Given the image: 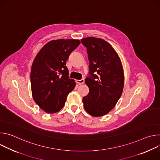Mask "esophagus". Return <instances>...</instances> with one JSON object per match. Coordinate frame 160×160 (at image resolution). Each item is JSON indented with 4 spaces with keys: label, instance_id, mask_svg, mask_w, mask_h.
I'll list each match as a JSON object with an SVG mask.
<instances>
[{
    "label": "esophagus",
    "instance_id": "obj_1",
    "mask_svg": "<svg viewBox=\"0 0 160 160\" xmlns=\"http://www.w3.org/2000/svg\"><path fill=\"white\" fill-rule=\"evenodd\" d=\"M84 82H85V80H84L83 78H82V79H81V80H77V83L78 84H79V85L83 84V83H84Z\"/></svg>",
    "mask_w": 160,
    "mask_h": 160
}]
</instances>
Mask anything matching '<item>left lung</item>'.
<instances>
[{
  "mask_svg": "<svg viewBox=\"0 0 160 160\" xmlns=\"http://www.w3.org/2000/svg\"><path fill=\"white\" fill-rule=\"evenodd\" d=\"M81 42L87 48L90 63L89 75L85 80L89 92L83 98V107L90 115L101 117L115 106L122 96V64L117 52L104 40L87 37Z\"/></svg>",
  "mask_w": 160,
  "mask_h": 160,
  "instance_id": "obj_1",
  "label": "left lung"
}]
</instances>
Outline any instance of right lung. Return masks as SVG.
Here are the masks:
<instances>
[{"mask_svg": "<svg viewBox=\"0 0 160 160\" xmlns=\"http://www.w3.org/2000/svg\"><path fill=\"white\" fill-rule=\"evenodd\" d=\"M80 42L59 39L49 42L36 56L31 69L30 82L33 100L44 111L54 113L64 106L67 96L74 89L66 66L70 54Z\"/></svg>", "mask_w": 160, "mask_h": 160, "instance_id": "right-lung-1", "label": "right lung"}]
</instances>
